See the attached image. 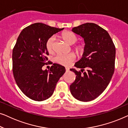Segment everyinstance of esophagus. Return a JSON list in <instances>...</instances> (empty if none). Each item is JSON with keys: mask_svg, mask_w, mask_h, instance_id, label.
<instances>
[{"mask_svg": "<svg viewBox=\"0 0 128 128\" xmlns=\"http://www.w3.org/2000/svg\"><path fill=\"white\" fill-rule=\"evenodd\" d=\"M65 69H66V72H69V68H65Z\"/></svg>", "mask_w": 128, "mask_h": 128, "instance_id": "1", "label": "esophagus"}]
</instances>
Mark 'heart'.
<instances>
[{
  "instance_id": "b5f03b06",
  "label": "heart",
  "mask_w": 128,
  "mask_h": 128,
  "mask_svg": "<svg viewBox=\"0 0 128 128\" xmlns=\"http://www.w3.org/2000/svg\"><path fill=\"white\" fill-rule=\"evenodd\" d=\"M61 38L64 40L69 45H73L78 40V38L74 33L70 31H64L60 35ZM54 41L55 38L54 36H51L47 40L46 43V48L47 50L49 52H52L54 50ZM76 50H83L82 46H76ZM75 55L73 54H69L67 55H63V54H58L54 58V60L58 64H62L64 66H68L71 64L75 59Z\"/></svg>"
}]
</instances>
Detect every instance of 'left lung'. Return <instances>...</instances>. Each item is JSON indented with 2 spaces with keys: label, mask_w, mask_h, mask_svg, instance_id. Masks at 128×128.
<instances>
[{
  "label": "left lung",
  "mask_w": 128,
  "mask_h": 128,
  "mask_svg": "<svg viewBox=\"0 0 128 128\" xmlns=\"http://www.w3.org/2000/svg\"><path fill=\"white\" fill-rule=\"evenodd\" d=\"M72 31L83 38L85 46L74 65L80 71L70 69L76 75L70 90L75 98L87 102L98 97L109 84L114 72L115 47L107 31L96 24H82Z\"/></svg>",
  "instance_id": "8db88e82"
}]
</instances>
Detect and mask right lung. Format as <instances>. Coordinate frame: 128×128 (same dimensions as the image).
<instances>
[{"label":"right lung","instance_id":"obj_1","mask_svg":"<svg viewBox=\"0 0 128 128\" xmlns=\"http://www.w3.org/2000/svg\"><path fill=\"white\" fill-rule=\"evenodd\" d=\"M64 28L37 22L20 32L12 54L13 73L17 86L25 95L34 101L48 99L65 72L64 66L54 64L50 70H43L48 52L47 40Z\"/></svg>","mask_w":128,"mask_h":128}]
</instances>
